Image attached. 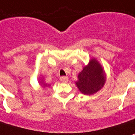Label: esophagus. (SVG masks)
<instances>
[{"label": "esophagus", "mask_w": 135, "mask_h": 135, "mask_svg": "<svg viewBox=\"0 0 135 135\" xmlns=\"http://www.w3.org/2000/svg\"><path fill=\"white\" fill-rule=\"evenodd\" d=\"M60 80L62 82V83H67L68 80H69V78L67 77H61L60 78Z\"/></svg>", "instance_id": "esophagus-1"}]
</instances>
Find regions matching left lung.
I'll use <instances>...</instances> for the list:
<instances>
[{
	"label": "left lung",
	"mask_w": 135,
	"mask_h": 135,
	"mask_svg": "<svg viewBox=\"0 0 135 135\" xmlns=\"http://www.w3.org/2000/svg\"><path fill=\"white\" fill-rule=\"evenodd\" d=\"M104 83L105 76L102 68L95 59H91L89 64L78 74L76 85L81 93L90 95L100 90Z\"/></svg>",
	"instance_id": "left-lung-1"
}]
</instances>
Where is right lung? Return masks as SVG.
<instances>
[{
	"instance_id": "right-lung-1",
	"label": "right lung",
	"mask_w": 135,
	"mask_h": 135,
	"mask_svg": "<svg viewBox=\"0 0 135 135\" xmlns=\"http://www.w3.org/2000/svg\"><path fill=\"white\" fill-rule=\"evenodd\" d=\"M43 85H44V87H45V86H47V85H45V84H43Z\"/></svg>"
}]
</instances>
